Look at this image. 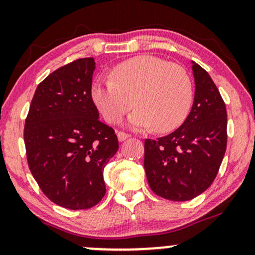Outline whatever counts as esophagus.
<instances>
[{
	"label": "esophagus",
	"instance_id": "obj_1",
	"mask_svg": "<svg viewBox=\"0 0 255 255\" xmlns=\"http://www.w3.org/2000/svg\"><path fill=\"white\" fill-rule=\"evenodd\" d=\"M128 137H129V135H128V134L124 133V131H118L119 141H125V140L128 139Z\"/></svg>",
	"mask_w": 255,
	"mask_h": 255
}]
</instances>
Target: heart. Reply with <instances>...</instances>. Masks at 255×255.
<instances>
[{"label": "heart", "mask_w": 255, "mask_h": 255, "mask_svg": "<svg viewBox=\"0 0 255 255\" xmlns=\"http://www.w3.org/2000/svg\"><path fill=\"white\" fill-rule=\"evenodd\" d=\"M111 78L98 75L91 85V97L103 118L115 124L129 110L131 129H153L165 133L178 127L188 115L193 84L182 66L156 56H136L121 62Z\"/></svg>", "instance_id": "b5f03b06"}]
</instances>
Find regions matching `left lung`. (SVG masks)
Instances as JSON below:
<instances>
[{"instance_id": "left-lung-1", "label": "left lung", "mask_w": 255, "mask_h": 255, "mask_svg": "<svg viewBox=\"0 0 255 255\" xmlns=\"http://www.w3.org/2000/svg\"><path fill=\"white\" fill-rule=\"evenodd\" d=\"M194 102L187 119L169 135L145 140L144 168L151 189L187 201L213 182L227 150V109L209 73L192 61Z\"/></svg>"}]
</instances>
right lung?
<instances>
[{
	"instance_id": "obj_1",
	"label": "right lung",
	"mask_w": 255,
	"mask_h": 255,
	"mask_svg": "<svg viewBox=\"0 0 255 255\" xmlns=\"http://www.w3.org/2000/svg\"><path fill=\"white\" fill-rule=\"evenodd\" d=\"M93 57L79 58L38 85L25 122L30 170L58 206L85 210L105 195L103 171L118 152L115 131L99 121L91 97Z\"/></svg>"
}]
</instances>
